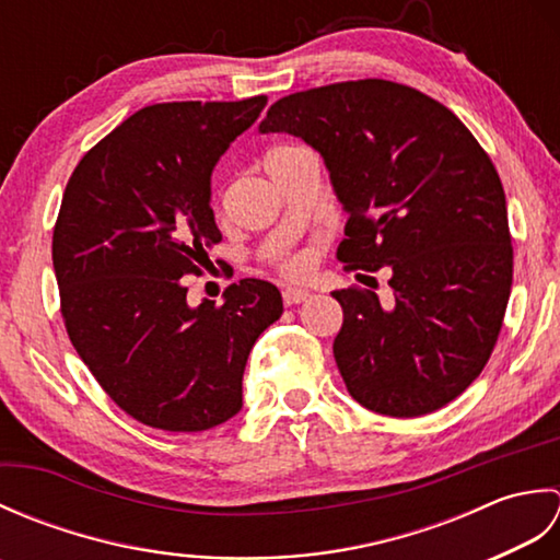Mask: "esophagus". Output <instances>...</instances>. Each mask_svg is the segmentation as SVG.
Here are the masks:
<instances>
[{"label":"esophagus","instance_id":"esophagus-1","mask_svg":"<svg viewBox=\"0 0 560 560\" xmlns=\"http://www.w3.org/2000/svg\"><path fill=\"white\" fill-rule=\"evenodd\" d=\"M311 295L313 293L307 291V289H283L281 291V299H283V303H287V305H299V303L311 299Z\"/></svg>","mask_w":560,"mask_h":560}]
</instances>
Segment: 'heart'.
<instances>
[{"mask_svg":"<svg viewBox=\"0 0 560 560\" xmlns=\"http://www.w3.org/2000/svg\"><path fill=\"white\" fill-rule=\"evenodd\" d=\"M293 151H295L293 147H281V149H273V151H269L267 165H269L271 161H277V159H281V156H287V153H293ZM277 269L283 273V277L301 279V277H305L307 271H311V255H307V253L283 255V257H279V261H277Z\"/></svg>","mask_w":560,"mask_h":560,"instance_id":"heart-1","label":"heart"}]
</instances>
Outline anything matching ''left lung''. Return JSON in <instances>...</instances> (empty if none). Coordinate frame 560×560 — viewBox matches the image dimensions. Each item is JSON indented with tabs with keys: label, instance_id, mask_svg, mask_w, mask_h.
Instances as JSON below:
<instances>
[{
	"label": "left lung",
	"instance_id": "8db88e82",
	"mask_svg": "<svg viewBox=\"0 0 560 560\" xmlns=\"http://www.w3.org/2000/svg\"><path fill=\"white\" fill-rule=\"evenodd\" d=\"M259 132L311 144L349 213L337 259L389 271V299L359 287L335 359L349 395L411 419L459 397L501 335L513 287L505 192L489 153L443 103L404 83L359 79L299 91Z\"/></svg>",
	"mask_w": 560,
	"mask_h": 560
}]
</instances>
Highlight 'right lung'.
<instances>
[{"label":"right lung","instance_id":"add662e5","mask_svg":"<svg viewBox=\"0 0 560 560\" xmlns=\"http://www.w3.org/2000/svg\"><path fill=\"white\" fill-rule=\"evenodd\" d=\"M245 101L156 103L101 139L71 173L52 231L67 335L117 407L139 423L197 433L243 407L257 337L283 313L269 281L231 283L187 305L221 243L211 171L265 110Z\"/></svg>","mask_w":560,"mask_h":560}]
</instances>
